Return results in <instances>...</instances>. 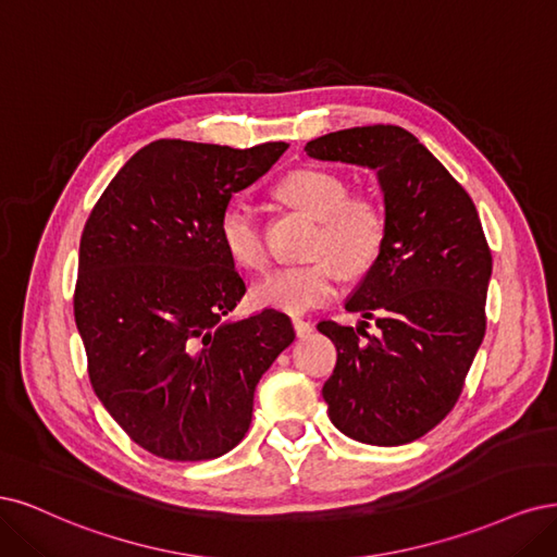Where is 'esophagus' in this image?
Masks as SVG:
<instances>
[{"mask_svg":"<svg viewBox=\"0 0 557 557\" xmlns=\"http://www.w3.org/2000/svg\"><path fill=\"white\" fill-rule=\"evenodd\" d=\"M292 324H294V331H296L298 337H308V335L312 333V324H310V321H305V319H300V317H294Z\"/></svg>","mask_w":557,"mask_h":557,"instance_id":"esophagus-1","label":"esophagus"}]
</instances>
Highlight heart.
<instances>
[{"instance_id":"1","label":"heart","mask_w":557,"mask_h":557,"mask_svg":"<svg viewBox=\"0 0 557 557\" xmlns=\"http://www.w3.org/2000/svg\"><path fill=\"white\" fill-rule=\"evenodd\" d=\"M277 194L319 220L314 255L335 256L351 275L366 273L380 257L386 214L370 196H349L345 177L324 169H296L282 177ZM220 238L228 257L247 271H263L268 265L263 228L247 203L231 201L222 210ZM334 260L319 257L302 265L280 268L252 286L255 305L294 314L317 308L337 292L343 280V268Z\"/></svg>"}]
</instances>
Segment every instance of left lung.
<instances>
[{"label": "left lung", "instance_id": "left-lung-1", "mask_svg": "<svg viewBox=\"0 0 557 557\" xmlns=\"http://www.w3.org/2000/svg\"><path fill=\"white\" fill-rule=\"evenodd\" d=\"M305 152L368 166L384 191L386 238L347 298L354 326L321 321L337 363L321 388L333 425L347 437L400 446L433 430L460 398L486 333L493 257L479 212L454 175L393 124L333 132ZM381 329L364 333L367 319Z\"/></svg>", "mask_w": 557, "mask_h": 557}]
</instances>
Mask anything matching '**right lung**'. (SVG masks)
I'll return each instance as SVG.
<instances>
[{"instance_id":"add662e5","label":"right lung","mask_w":557,"mask_h":557,"mask_svg":"<svg viewBox=\"0 0 557 557\" xmlns=\"http://www.w3.org/2000/svg\"><path fill=\"white\" fill-rule=\"evenodd\" d=\"M289 148L161 138L101 194L81 236L74 317L97 398L138 446L212 460L252 423L261 374L294 343L292 319H224L245 282L220 238L231 196Z\"/></svg>"}]
</instances>
